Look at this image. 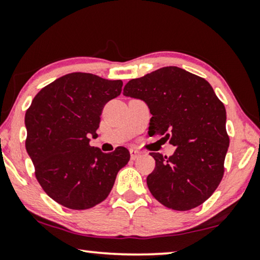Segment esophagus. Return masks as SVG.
Returning <instances> with one entry per match:
<instances>
[{
  "label": "esophagus",
  "mask_w": 260,
  "mask_h": 260,
  "mask_svg": "<svg viewBox=\"0 0 260 260\" xmlns=\"http://www.w3.org/2000/svg\"><path fill=\"white\" fill-rule=\"evenodd\" d=\"M130 156L131 159H136L141 156V151L136 150V149H130Z\"/></svg>",
  "instance_id": "1"
}]
</instances>
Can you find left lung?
<instances>
[{
	"label": "left lung",
	"mask_w": 260,
	"mask_h": 260,
	"mask_svg": "<svg viewBox=\"0 0 260 260\" xmlns=\"http://www.w3.org/2000/svg\"><path fill=\"white\" fill-rule=\"evenodd\" d=\"M123 94L145 102L152 115L149 135L176 147L169 157L150 154L156 162L147 177L152 197L175 211L204 204L221 182L230 145L225 106L211 84L169 66L130 80Z\"/></svg>",
	"instance_id": "obj_1"
}]
</instances>
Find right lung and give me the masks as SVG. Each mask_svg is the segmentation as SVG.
I'll use <instances>...</instances> for the list:
<instances>
[{
  "instance_id": "right-lung-1",
  "label": "right lung",
  "mask_w": 260,
  "mask_h": 260,
  "mask_svg": "<svg viewBox=\"0 0 260 260\" xmlns=\"http://www.w3.org/2000/svg\"><path fill=\"white\" fill-rule=\"evenodd\" d=\"M122 80L70 73L35 95L26 116V149L45 193L70 209H88L104 201L130 152L110 154L91 147L104 105L118 97Z\"/></svg>"
}]
</instances>
